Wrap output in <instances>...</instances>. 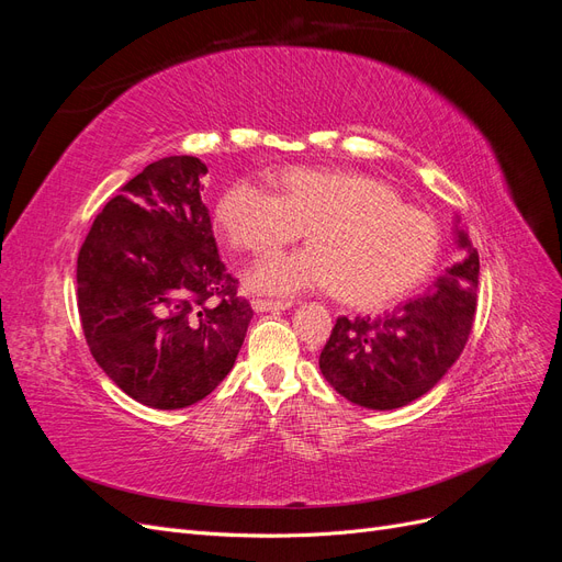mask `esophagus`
I'll return each instance as SVG.
<instances>
[{"label":"esophagus","instance_id":"esophagus-1","mask_svg":"<svg viewBox=\"0 0 562 562\" xmlns=\"http://www.w3.org/2000/svg\"><path fill=\"white\" fill-rule=\"evenodd\" d=\"M291 307H293V302H288V300H262V297L252 300L255 312H283V310H291Z\"/></svg>","mask_w":562,"mask_h":562}]
</instances>
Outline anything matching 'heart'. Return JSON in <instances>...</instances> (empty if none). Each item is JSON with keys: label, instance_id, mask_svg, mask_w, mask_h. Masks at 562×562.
Masks as SVG:
<instances>
[{"label": "heart", "instance_id": "1", "mask_svg": "<svg viewBox=\"0 0 562 562\" xmlns=\"http://www.w3.org/2000/svg\"><path fill=\"white\" fill-rule=\"evenodd\" d=\"M277 187L279 194L241 178L215 211L227 241L255 255L310 236L312 246L277 252L248 271L255 293L291 297L333 288L353 307H382L427 279L438 258L434 220L405 206L378 178L291 166Z\"/></svg>", "mask_w": 562, "mask_h": 562}]
</instances>
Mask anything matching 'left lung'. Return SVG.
<instances>
[{
  "label": "left lung",
  "instance_id": "obj_1",
  "mask_svg": "<svg viewBox=\"0 0 562 562\" xmlns=\"http://www.w3.org/2000/svg\"><path fill=\"white\" fill-rule=\"evenodd\" d=\"M454 241L459 260L422 295L378 318H337L318 359L337 394L368 411H394L443 380L464 351L479 300V250L459 227Z\"/></svg>",
  "mask_w": 562,
  "mask_h": 562
}]
</instances>
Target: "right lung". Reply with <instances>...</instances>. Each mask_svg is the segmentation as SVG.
Listing matches in <instances>:
<instances>
[{"label":"right lung","mask_w":562,"mask_h":562,"mask_svg":"<svg viewBox=\"0 0 562 562\" xmlns=\"http://www.w3.org/2000/svg\"><path fill=\"white\" fill-rule=\"evenodd\" d=\"M196 157L145 166L93 220L77 307L95 363L133 401L178 411L227 378L252 310L220 260Z\"/></svg>","instance_id":"right-lung-1"}]
</instances>
